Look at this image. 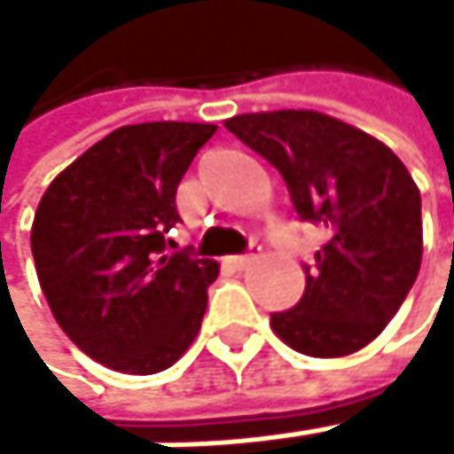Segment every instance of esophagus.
I'll use <instances>...</instances> for the list:
<instances>
[{"mask_svg": "<svg viewBox=\"0 0 454 454\" xmlns=\"http://www.w3.org/2000/svg\"><path fill=\"white\" fill-rule=\"evenodd\" d=\"M255 250H261V247H258V245H250V250H247V253H242V255H234V258H231V264H234L237 270L250 267V264H253V258H255Z\"/></svg>", "mask_w": 454, "mask_h": 454, "instance_id": "obj_1", "label": "esophagus"}]
</instances>
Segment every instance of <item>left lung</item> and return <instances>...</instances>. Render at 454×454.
<instances>
[{"instance_id":"8db88e82","label":"left lung","mask_w":454,"mask_h":454,"mask_svg":"<svg viewBox=\"0 0 454 454\" xmlns=\"http://www.w3.org/2000/svg\"><path fill=\"white\" fill-rule=\"evenodd\" d=\"M272 163L300 220L326 229L305 294L272 329L308 356H346L379 338L422 261L419 190L397 154L318 111L242 114L225 121Z\"/></svg>"}]
</instances>
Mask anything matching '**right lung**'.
<instances>
[{
    "mask_svg": "<svg viewBox=\"0 0 454 454\" xmlns=\"http://www.w3.org/2000/svg\"><path fill=\"white\" fill-rule=\"evenodd\" d=\"M215 125L144 121L86 149L35 212L40 288L65 335L121 373H160L196 340L212 258L174 245L176 187Z\"/></svg>",
    "mask_w": 454,
    "mask_h": 454,
    "instance_id": "add662e5",
    "label": "right lung"
}]
</instances>
